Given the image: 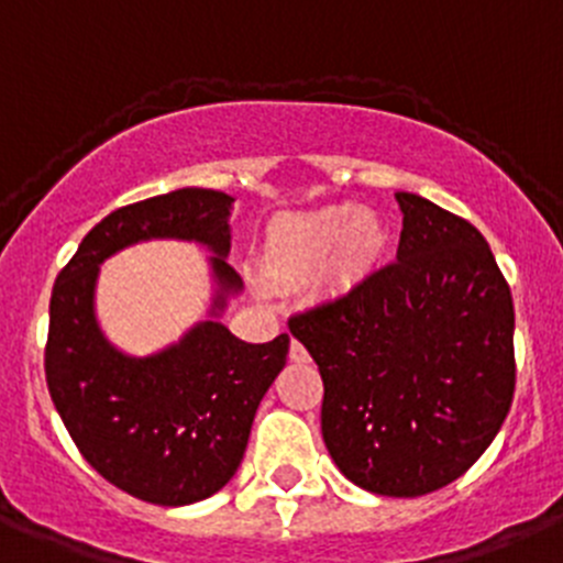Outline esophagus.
Returning a JSON list of instances; mask_svg holds the SVG:
<instances>
[{"mask_svg": "<svg viewBox=\"0 0 563 563\" xmlns=\"http://www.w3.org/2000/svg\"><path fill=\"white\" fill-rule=\"evenodd\" d=\"M288 358H291L294 364H308V361H311V355H308V350L299 344L297 339H291V350H288Z\"/></svg>", "mask_w": 563, "mask_h": 563, "instance_id": "esophagus-1", "label": "esophagus"}]
</instances>
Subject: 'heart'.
I'll return each mask as SVG.
<instances>
[{
  "instance_id": "b5f03b06",
  "label": "heart",
  "mask_w": 563,
  "mask_h": 563,
  "mask_svg": "<svg viewBox=\"0 0 563 563\" xmlns=\"http://www.w3.org/2000/svg\"><path fill=\"white\" fill-rule=\"evenodd\" d=\"M388 250V224L377 210L350 202L286 213L266 228L264 266L275 280L302 283L328 266V283L350 291L364 283Z\"/></svg>"
}]
</instances>
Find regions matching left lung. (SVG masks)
<instances>
[{"label":"left lung","instance_id":"obj_1","mask_svg":"<svg viewBox=\"0 0 563 563\" xmlns=\"http://www.w3.org/2000/svg\"><path fill=\"white\" fill-rule=\"evenodd\" d=\"M397 261L288 322L324 383L322 435L346 481L419 497L464 475L514 400V299L486 239L419 194Z\"/></svg>","mask_w":563,"mask_h":563}]
</instances>
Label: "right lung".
Masks as SVG:
<instances>
[{
	"label": "right lung",
	"mask_w": 563,
	"mask_h": 563,
	"mask_svg": "<svg viewBox=\"0 0 563 563\" xmlns=\"http://www.w3.org/2000/svg\"><path fill=\"white\" fill-rule=\"evenodd\" d=\"M235 197L177 188L104 217L57 275L49 302L46 386L82 459L115 488L155 506L217 495L244 459L252 419L286 366L288 335L250 344L222 324L244 283L228 264ZM188 240L211 252L205 320L163 351L130 356L96 319V283L115 251Z\"/></svg>",
	"instance_id": "right-lung-1"
}]
</instances>
